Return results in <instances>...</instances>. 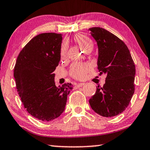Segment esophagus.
<instances>
[{"label":"esophagus","instance_id":"1","mask_svg":"<svg viewBox=\"0 0 150 150\" xmlns=\"http://www.w3.org/2000/svg\"><path fill=\"white\" fill-rule=\"evenodd\" d=\"M84 85H85V83H77V84H76V85H75V87L79 88L80 87H82V86H83Z\"/></svg>","mask_w":150,"mask_h":150}]
</instances>
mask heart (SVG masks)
<instances>
[{"label": "heart", "instance_id": "b5f03b06", "mask_svg": "<svg viewBox=\"0 0 150 150\" xmlns=\"http://www.w3.org/2000/svg\"><path fill=\"white\" fill-rule=\"evenodd\" d=\"M74 40L85 51L93 48V43L91 40L85 35H76L74 37ZM67 43L66 41L63 42L61 46L60 56L61 58H65L67 54ZM91 69V66L87 63H76L71 65L70 69V74L72 77L76 79H85L87 73Z\"/></svg>", "mask_w": 150, "mask_h": 150}]
</instances>
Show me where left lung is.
<instances>
[{"label": "left lung", "mask_w": 150, "mask_h": 150, "mask_svg": "<svg viewBox=\"0 0 150 150\" xmlns=\"http://www.w3.org/2000/svg\"><path fill=\"white\" fill-rule=\"evenodd\" d=\"M89 30L98 44V69L106 74L105 84L97 87L89 104L100 115L116 116L125 110L134 94V63L128 47L116 35L100 27Z\"/></svg>", "instance_id": "8db88e82"}]
</instances>
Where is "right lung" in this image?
Here are the masks:
<instances>
[{
    "instance_id": "add662e5",
    "label": "right lung",
    "mask_w": 150,
    "mask_h": 150,
    "mask_svg": "<svg viewBox=\"0 0 150 150\" xmlns=\"http://www.w3.org/2000/svg\"><path fill=\"white\" fill-rule=\"evenodd\" d=\"M62 35L45 33L20 51L14 67L16 88L24 108L35 118L50 122L61 115L71 83L57 87L53 73L61 60Z\"/></svg>"
}]
</instances>
